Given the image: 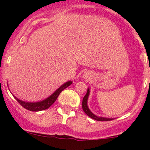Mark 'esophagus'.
<instances>
[{
  "label": "esophagus",
  "instance_id": "34e87169",
  "mask_svg": "<svg viewBox=\"0 0 150 150\" xmlns=\"http://www.w3.org/2000/svg\"><path fill=\"white\" fill-rule=\"evenodd\" d=\"M91 77V73L89 72H84L83 74V78H90Z\"/></svg>",
  "mask_w": 150,
  "mask_h": 150
}]
</instances>
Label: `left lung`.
I'll return each mask as SVG.
<instances>
[{"mask_svg": "<svg viewBox=\"0 0 150 150\" xmlns=\"http://www.w3.org/2000/svg\"><path fill=\"white\" fill-rule=\"evenodd\" d=\"M89 95V89L88 88L87 93L85 95V96L83 97V102H82V107L83 110L84 112L86 113L87 115H88L89 117H91V118L94 119V120H98V121H109V120H113L112 118H106V117H97L96 115H95L94 114L91 112L90 111V110L88 109L87 105V101H88V97Z\"/></svg>", "mask_w": 150, "mask_h": 150, "instance_id": "1", "label": "left lung"}]
</instances>
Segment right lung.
<instances>
[{
    "instance_id": "1",
    "label": "right lung",
    "mask_w": 150,
    "mask_h": 150,
    "mask_svg": "<svg viewBox=\"0 0 150 150\" xmlns=\"http://www.w3.org/2000/svg\"><path fill=\"white\" fill-rule=\"evenodd\" d=\"M72 83V81H68V82L65 83L63 84L62 86H60V87L52 95H51V96H49V97L44 99L43 101H41V102H34V103H33V102H23V101L19 100V99H17V98L16 97H15V99H16V101H17L24 108L27 109V110L33 112L41 111V110H46L48 107H51V106L55 102V101L57 100V97H58L59 95L60 94V93H61L64 89H65L66 88H67L69 86H70Z\"/></svg>"
}]
</instances>
